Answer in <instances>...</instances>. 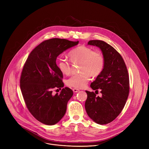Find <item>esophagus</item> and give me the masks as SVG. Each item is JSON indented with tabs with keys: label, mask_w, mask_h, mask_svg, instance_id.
<instances>
[{
	"label": "esophagus",
	"mask_w": 149,
	"mask_h": 149,
	"mask_svg": "<svg viewBox=\"0 0 149 149\" xmlns=\"http://www.w3.org/2000/svg\"><path fill=\"white\" fill-rule=\"evenodd\" d=\"M72 91H73V92H75V93L78 92H79V91H80V90H79V89H76V88H74V89H72Z\"/></svg>",
	"instance_id": "1"
}]
</instances>
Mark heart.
<instances>
[{
  "instance_id": "obj_1",
  "label": "heart",
  "mask_w": 149,
  "mask_h": 149,
  "mask_svg": "<svg viewBox=\"0 0 149 149\" xmlns=\"http://www.w3.org/2000/svg\"><path fill=\"white\" fill-rule=\"evenodd\" d=\"M70 61L73 63L80 62L81 73L74 75L66 81L68 86L76 89L84 88L93 77H97L103 72L105 66L103 55L100 52L94 51L89 47L80 46L70 51L69 53ZM60 72L65 75H69L71 71L69 61L65 58H60L58 63Z\"/></svg>"
}]
</instances>
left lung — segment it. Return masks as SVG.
Returning a JSON list of instances; mask_svg holds the SVG:
<instances>
[{
    "instance_id": "1",
    "label": "left lung",
    "mask_w": 149,
    "mask_h": 149,
    "mask_svg": "<svg viewBox=\"0 0 149 149\" xmlns=\"http://www.w3.org/2000/svg\"><path fill=\"white\" fill-rule=\"evenodd\" d=\"M88 45L101 49L105 66L103 72L91 84L93 90H100L102 95L97 97L93 92L86 91L88 98L85 109L93 121L106 124L119 115L126 104L129 93V74L123 57L112 46L98 40H90Z\"/></svg>"
}]
</instances>
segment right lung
<instances>
[{
  "instance_id": "add662e5",
  "label": "right lung",
  "mask_w": 149,
  "mask_h": 149,
  "mask_svg": "<svg viewBox=\"0 0 149 149\" xmlns=\"http://www.w3.org/2000/svg\"><path fill=\"white\" fill-rule=\"evenodd\" d=\"M78 43L58 38L45 40L31 52L23 66L20 80L23 99L30 113L43 124H56L66 113L73 91L66 87L60 94H52L53 89L64 86L56 59Z\"/></svg>"
}]
</instances>
